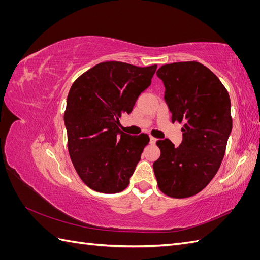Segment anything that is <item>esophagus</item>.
<instances>
[{
	"label": "esophagus",
	"instance_id": "obj_1",
	"mask_svg": "<svg viewBox=\"0 0 260 260\" xmlns=\"http://www.w3.org/2000/svg\"><path fill=\"white\" fill-rule=\"evenodd\" d=\"M156 141H157V139H155L154 137H149V143L151 144H155Z\"/></svg>",
	"mask_w": 260,
	"mask_h": 260
}]
</instances>
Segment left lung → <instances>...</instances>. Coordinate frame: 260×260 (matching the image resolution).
I'll list each match as a JSON object with an SVG mask.
<instances>
[{"label": "left lung", "mask_w": 260, "mask_h": 260, "mask_svg": "<svg viewBox=\"0 0 260 260\" xmlns=\"http://www.w3.org/2000/svg\"><path fill=\"white\" fill-rule=\"evenodd\" d=\"M156 75L166 89L171 120L183 123L178 147L169 139L156 142L157 184L170 198H190L206 187L223 159L232 130L230 96L218 77L198 61L164 65Z\"/></svg>", "instance_id": "left-lung-1"}]
</instances>
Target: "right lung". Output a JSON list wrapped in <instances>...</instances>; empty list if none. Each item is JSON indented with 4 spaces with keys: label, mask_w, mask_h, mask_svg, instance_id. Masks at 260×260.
<instances>
[{
    "label": "right lung",
    "mask_w": 260,
    "mask_h": 260,
    "mask_svg": "<svg viewBox=\"0 0 260 260\" xmlns=\"http://www.w3.org/2000/svg\"><path fill=\"white\" fill-rule=\"evenodd\" d=\"M156 68L104 61L70 88L64 115L68 151L77 174L92 190L113 194L129 185L149 138L124 133L119 119L132 112Z\"/></svg>",
    "instance_id": "1"
}]
</instances>
